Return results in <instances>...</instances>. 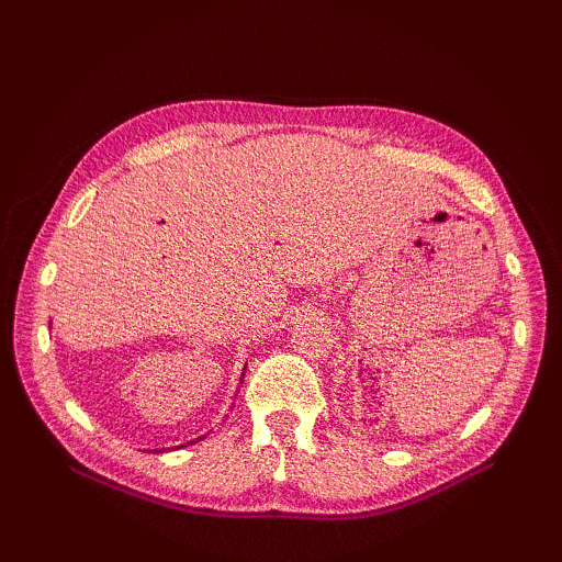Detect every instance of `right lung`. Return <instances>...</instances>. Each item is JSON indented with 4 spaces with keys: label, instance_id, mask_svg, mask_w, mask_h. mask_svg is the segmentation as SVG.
<instances>
[{
    "label": "right lung",
    "instance_id": "add662e5",
    "mask_svg": "<svg viewBox=\"0 0 562 562\" xmlns=\"http://www.w3.org/2000/svg\"><path fill=\"white\" fill-rule=\"evenodd\" d=\"M244 370H246V368H244ZM196 440H199V438H196ZM190 443H192V440H190ZM190 443H184V446H190ZM157 452H159V450H157Z\"/></svg>",
    "mask_w": 562,
    "mask_h": 562
}]
</instances>
